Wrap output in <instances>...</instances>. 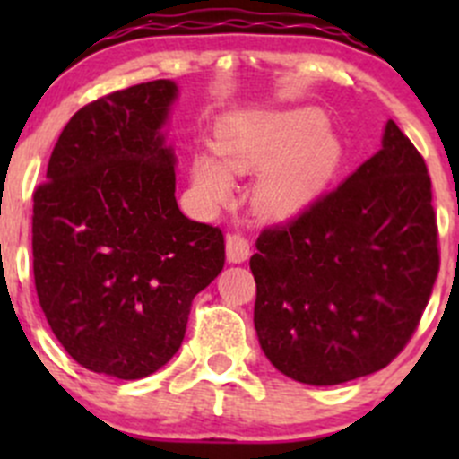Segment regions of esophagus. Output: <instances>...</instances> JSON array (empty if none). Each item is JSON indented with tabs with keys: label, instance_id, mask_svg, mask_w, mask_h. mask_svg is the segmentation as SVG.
<instances>
[{
	"label": "esophagus",
	"instance_id": "34e87169",
	"mask_svg": "<svg viewBox=\"0 0 459 459\" xmlns=\"http://www.w3.org/2000/svg\"><path fill=\"white\" fill-rule=\"evenodd\" d=\"M248 255H251V244H248V239L242 233H230L226 238V257H229V262H247Z\"/></svg>",
	"mask_w": 459,
	"mask_h": 459
}]
</instances>
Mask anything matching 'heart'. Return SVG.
<instances>
[{
	"label": "heart",
	"mask_w": 459,
	"mask_h": 459,
	"mask_svg": "<svg viewBox=\"0 0 459 459\" xmlns=\"http://www.w3.org/2000/svg\"><path fill=\"white\" fill-rule=\"evenodd\" d=\"M217 155L193 160V179L208 202L221 204L233 193L229 173L264 170L255 186L262 212L284 217L299 211L319 191L335 166L340 143L316 110L247 115L226 124L217 140Z\"/></svg>",
	"instance_id": "heart-1"
}]
</instances>
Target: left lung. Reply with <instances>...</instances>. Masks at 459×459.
I'll return each mask as SVG.
<instances>
[{
  "mask_svg": "<svg viewBox=\"0 0 459 459\" xmlns=\"http://www.w3.org/2000/svg\"><path fill=\"white\" fill-rule=\"evenodd\" d=\"M251 271L259 344L295 382H351L404 351L439 248L427 161L393 119L346 182L259 233Z\"/></svg>",
  "mask_w": 459,
  "mask_h": 459,
  "instance_id": "left-lung-1",
  "label": "left lung"
}]
</instances>
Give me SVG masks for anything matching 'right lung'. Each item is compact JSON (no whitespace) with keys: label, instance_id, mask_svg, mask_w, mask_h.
Segmentation results:
<instances>
[{"label":"right lung","instance_id":"1","mask_svg":"<svg viewBox=\"0 0 459 459\" xmlns=\"http://www.w3.org/2000/svg\"><path fill=\"white\" fill-rule=\"evenodd\" d=\"M175 95L155 80L86 104L32 193V275L50 331L77 364L117 379L178 353L193 299L226 262L221 229L175 200L160 133Z\"/></svg>","mask_w":459,"mask_h":459}]
</instances>
